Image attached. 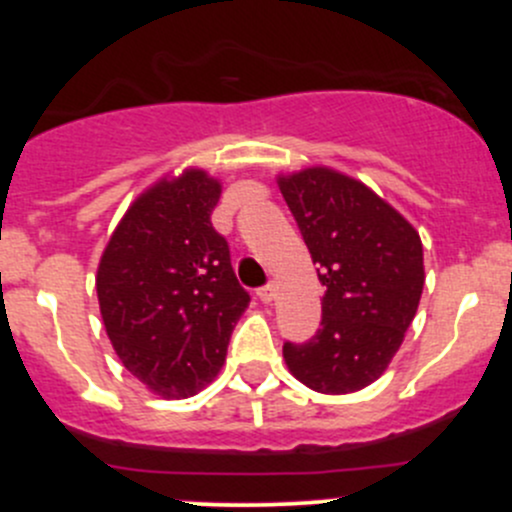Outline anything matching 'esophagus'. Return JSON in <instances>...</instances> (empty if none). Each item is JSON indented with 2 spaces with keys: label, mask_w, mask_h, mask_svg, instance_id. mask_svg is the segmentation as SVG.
Returning <instances> with one entry per match:
<instances>
[{
  "label": "esophagus",
  "mask_w": 512,
  "mask_h": 512,
  "mask_svg": "<svg viewBox=\"0 0 512 512\" xmlns=\"http://www.w3.org/2000/svg\"><path fill=\"white\" fill-rule=\"evenodd\" d=\"M275 294H277L275 285H265V287L257 289V297H260V302H265V304H270L272 299H275Z\"/></svg>",
  "instance_id": "1"
}]
</instances>
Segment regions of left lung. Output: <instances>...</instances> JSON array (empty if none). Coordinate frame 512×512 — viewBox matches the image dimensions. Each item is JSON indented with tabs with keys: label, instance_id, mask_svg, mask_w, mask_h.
<instances>
[{
	"label": "left lung",
	"instance_id": "left-lung-1",
	"mask_svg": "<svg viewBox=\"0 0 512 512\" xmlns=\"http://www.w3.org/2000/svg\"><path fill=\"white\" fill-rule=\"evenodd\" d=\"M312 262L322 327L309 342H287V369L319 394H352L374 384L404 342L423 292V245L416 227L361 180L314 165L277 175Z\"/></svg>",
	"mask_w": 512,
	"mask_h": 512
}]
</instances>
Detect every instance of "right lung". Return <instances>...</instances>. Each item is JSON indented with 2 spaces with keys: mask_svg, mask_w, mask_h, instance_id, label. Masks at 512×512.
Masks as SVG:
<instances>
[{
  "mask_svg": "<svg viewBox=\"0 0 512 512\" xmlns=\"http://www.w3.org/2000/svg\"><path fill=\"white\" fill-rule=\"evenodd\" d=\"M223 185L200 168L143 190L96 272L103 327L118 359L163 399H188L223 369L250 304L210 215Z\"/></svg>",
  "mask_w": 512,
  "mask_h": 512,
  "instance_id": "add662e5",
  "label": "right lung"
}]
</instances>
